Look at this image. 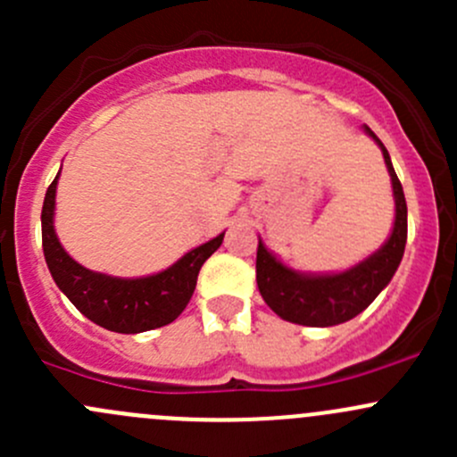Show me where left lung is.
<instances>
[{
  "label": "left lung",
  "mask_w": 457,
  "mask_h": 457,
  "mask_svg": "<svg viewBox=\"0 0 457 457\" xmlns=\"http://www.w3.org/2000/svg\"><path fill=\"white\" fill-rule=\"evenodd\" d=\"M367 135L380 145L386 170L391 174L395 199V223L389 241L376 254L343 274L303 276L276 261L258 241L256 283L262 301L280 318L305 327H331L352 320L371 305L373 298L389 285L391 276L403 261L407 245V201L395 177L389 152L382 141L365 126Z\"/></svg>",
  "instance_id": "8db88e82"
}]
</instances>
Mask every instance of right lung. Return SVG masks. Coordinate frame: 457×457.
I'll return each mask as SVG.
<instances>
[{"mask_svg": "<svg viewBox=\"0 0 457 457\" xmlns=\"http://www.w3.org/2000/svg\"><path fill=\"white\" fill-rule=\"evenodd\" d=\"M57 179L59 174L46 190L41 207V243L57 287L86 318L117 334H139L172 322L190 303L203 262L219 250L225 234L192 250L161 274L145 278H114L96 274L72 261L54 234L53 212Z\"/></svg>", "mask_w": 457, "mask_h": 457, "instance_id": "obj_1", "label": "right lung"}]
</instances>
